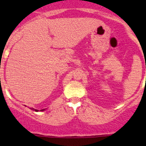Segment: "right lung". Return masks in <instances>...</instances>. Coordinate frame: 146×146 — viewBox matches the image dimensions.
Segmentation results:
<instances>
[{"label":"right lung","instance_id":"right-lung-1","mask_svg":"<svg viewBox=\"0 0 146 146\" xmlns=\"http://www.w3.org/2000/svg\"><path fill=\"white\" fill-rule=\"evenodd\" d=\"M31 110H34V111H39V110H35V109H34V108H30ZM46 110V109H43V110H41L40 111H45V110Z\"/></svg>","mask_w":146,"mask_h":146}]
</instances>
